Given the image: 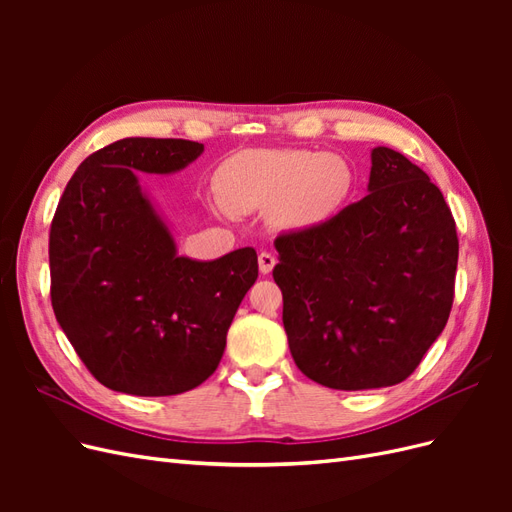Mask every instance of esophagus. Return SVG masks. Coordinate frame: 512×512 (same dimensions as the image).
Segmentation results:
<instances>
[{
    "label": "esophagus",
    "mask_w": 512,
    "mask_h": 512,
    "mask_svg": "<svg viewBox=\"0 0 512 512\" xmlns=\"http://www.w3.org/2000/svg\"><path fill=\"white\" fill-rule=\"evenodd\" d=\"M258 265H260V273L262 275H269L275 267V256L269 252H260L258 254Z\"/></svg>",
    "instance_id": "obj_1"
}]
</instances>
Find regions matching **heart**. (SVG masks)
Here are the masks:
<instances>
[{
  "label": "heart",
  "instance_id": "b5f03b06",
  "mask_svg": "<svg viewBox=\"0 0 512 512\" xmlns=\"http://www.w3.org/2000/svg\"><path fill=\"white\" fill-rule=\"evenodd\" d=\"M220 194L235 213L273 205L284 228H312L331 220L354 190V170L335 153L305 149H250L220 170Z\"/></svg>",
  "mask_w": 512,
  "mask_h": 512
}]
</instances>
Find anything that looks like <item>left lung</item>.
Listing matches in <instances>:
<instances>
[{
  "label": "left lung",
  "mask_w": 512,
  "mask_h": 512,
  "mask_svg": "<svg viewBox=\"0 0 512 512\" xmlns=\"http://www.w3.org/2000/svg\"><path fill=\"white\" fill-rule=\"evenodd\" d=\"M369 194L275 239L290 354L337 391L404 382L446 327L459 239L436 183L389 147L371 151Z\"/></svg>",
  "instance_id": "8db88e82"
}]
</instances>
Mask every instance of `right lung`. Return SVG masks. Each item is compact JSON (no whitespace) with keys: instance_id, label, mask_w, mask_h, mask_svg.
I'll use <instances>...</instances> for the list:
<instances>
[{"instance_id":"1","label":"right lung","mask_w":512,"mask_h":512,"mask_svg":"<svg viewBox=\"0 0 512 512\" xmlns=\"http://www.w3.org/2000/svg\"><path fill=\"white\" fill-rule=\"evenodd\" d=\"M183 138H121L68 181L49 232L53 312L106 389L179 395L220 365L237 307L258 277L252 247L177 256L134 170L175 173L203 153Z\"/></svg>"}]
</instances>
